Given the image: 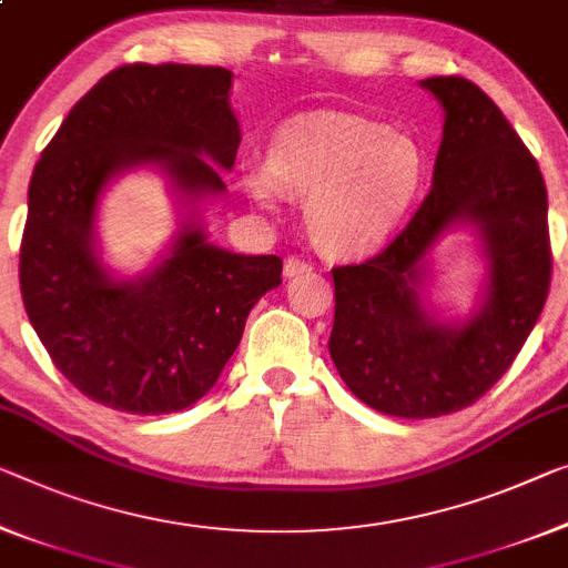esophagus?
<instances>
[{"instance_id":"esophagus-1","label":"esophagus","mask_w":568,"mask_h":568,"mask_svg":"<svg viewBox=\"0 0 568 568\" xmlns=\"http://www.w3.org/2000/svg\"><path fill=\"white\" fill-rule=\"evenodd\" d=\"M310 272H312V264H310V261L296 258V256L286 258V264H284V276H286V278L300 276V274H310Z\"/></svg>"}]
</instances>
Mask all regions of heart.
I'll list each match as a JSON object with an SVG mask.
<instances>
[{
    "label": "heart",
    "instance_id": "b5f03b06",
    "mask_svg": "<svg viewBox=\"0 0 568 568\" xmlns=\"http://www.w3.org/2000/svg\"><path fill=\"white\" fill-rule=\"evenodd\" d=\"M241 180L261 207L304 197L314 243L335 256L381 246L398 229L424 182V154L412 136L345 111L284 121L268 160L243 162Z\"/></svg>",
    "mask_w": 568,
    "mask_h": 568
}]
</instances>
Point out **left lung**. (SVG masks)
<instances>
[{
    "label": "left lung",
    "mask_w": 568,
    "mask_h": 568,
    "mask_svg": "<svg viewBox=\"0 0 568 568\" xmlns=\"http://www.w3.org/2000/svg\"><path fill=\"white\" fill-rule=\"evenodd\" d=\"M444 109L432 190L378 256L333 268L329 355L353 394L400 418L459 412L516 361L551 284L548 197L538 162L490 95L457 75L426 78ZM473 227L486 286L465 321L439 318L425 296L428 251Z\"/></svg>",
    "instance_id": "obj_1"
}]
</instances>
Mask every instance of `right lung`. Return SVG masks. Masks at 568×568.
I'll use <instances>...</instances> for the list:
<instances>
[{
	"label": "right lung",
	"instance_id": "add662e5",
	"mask_svg": "<svg viewBox=\"0 0 568 568\" xmlns=\"http://www.w3.org/2000/svg\"><path fill=\"white\" fill-rule=\"evenodd\" d=\"M233 73L211 65H124L68 113L34 164L20 290L34 333L73 386L116 412L160 416L215 386L248 312L282 284V258L207 241L200 205L225 193L241 126ZM154 166L183 211L150 273L102 264L94 217L121 173Z\"/></svg>",
	"mask_w": 568,
	"mask_h": 568
}]
</instances>
